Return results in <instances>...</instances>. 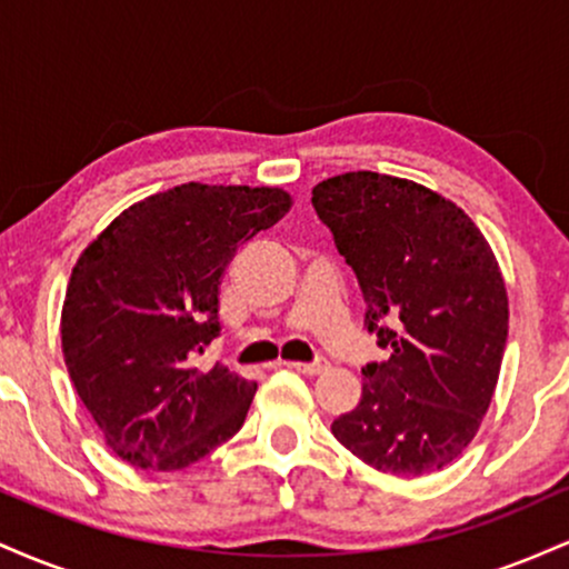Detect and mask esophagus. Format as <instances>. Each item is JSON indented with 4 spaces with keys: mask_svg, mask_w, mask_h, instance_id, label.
Segmentation results:
<instances>
[{
    "mask_svg": "<svg viewBox=\"0 0 569 569\" xmlns=\"http://www.w3.org/2000/svg\"><path fill=\"white\" fill-rule=\"evenodd\" d=\"M289 367L297 369V371H302V375H323V371L329 369V361H326V358L321 356V358H316V361H310V363H305V361H291Z\"/></svg>",
    "mask_w": 569,
    "mask_h": 569,
    "instance_id": "34e87169",
    "label": "esophagus"
}]
</instances>
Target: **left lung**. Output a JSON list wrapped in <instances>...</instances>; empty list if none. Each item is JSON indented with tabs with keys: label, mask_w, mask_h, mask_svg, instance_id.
I'll return each mask as SVG.
<instances>
[{
	"label": "left lung",
	"mask_w": 569,
	"mask_h": 569,
	"mask_svg": "<svg viewBox=\"0 0 569 569\" xmlns=\"http://www.w3.org/2000/svg\"><path fill=\"white\" fill-rule=\"evenodd\" d=\"M312 208L356 272L363 329L390 352L361 369V401L331 433L382 473L441 471L471 443L498 385L508 297L492 248L462 208L396 176L326 179Z\"/></svg>",
	"instance_id": "1"
}]
</instances>
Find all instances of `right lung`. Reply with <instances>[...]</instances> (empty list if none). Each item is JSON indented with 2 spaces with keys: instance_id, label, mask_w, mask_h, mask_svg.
I'll return each instance as SVG.
<instances>
[{
  "instance_id": "right-lung-1",
  "label": "right lung",
  "mask_w": 569,
  "mask_h": 569,
  "mask_svg": "<svg viewBox=\"0 0 569 569\" xmlns=\"http://www.w3.org/2000/svg\"><path fill=\"white\" fill-rule=\"evenodd\" d=\"M289 208L283 189L192 181L130 206L84 248L63 302V358L130 466L181 471L243 428L257 382L200 369L198 356L221 331L224 267Z\"/></svg>"
}]
</instances>
